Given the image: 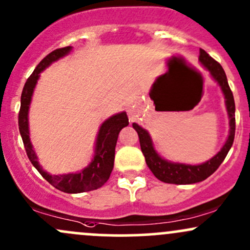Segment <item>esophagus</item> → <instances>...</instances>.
Instances as JSON below:
<instances>
[{
  "label": "esophagus",
  "mask_w": 250,
  "mask_h": 250,
  "mask_svg": "<svg viewBox=\"0 0 250 250\" xmlns=\"http://www.w3.org/2000/svg\"><path fill=\"white\" fill-rule=\"evenodd\" d=\"M128 117H130L131 122H133V120H135V114H133L132 112H128Z\"/></svg>",
  "instance_id": "esophagus-1"
}]
</instances>
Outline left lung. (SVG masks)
Instances as JSON below:
<instances>
[{"mask_svg":"<svg viewBox=\"0 0 250 250\" xmlns=\"http://www.w3.org/2000/svg\"><path fill=\"white\" fill-rule=\"evenodd\" d=\"M199 61L210 71L211 76L221 85L223 94L225 96L228 114H229L230 118V133L224 146L222 147V150L216 156H213L210 161L203 163V165L190 166L184 165V163L168 162V161L163 160L162 157L158 156V154L155 151L154 146H152L151 138H150L147 131L144 130L139 125H137L136 123H133L132 126L137 131V133H138L141 149L144 157H146L147 167L150 168V170L152 171V174L158 180L166 182V184L188 185L200 182L203 180L208 179L222 165V162L227 157L228 152H229L230 147L232 146L233 138H235V101H233L232 92L229 87V83H228L227 75L223 70L221 64L217 61H214L205 50L200 49Z\"/></svg>","mask_w":250,"mask_h":250,"instance_id":"8db88e82","label":"left lung"}]
</instances>
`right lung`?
<instances>
[{
	"label": "right lung",
	"instance_id": "1",
	"mask_svg": "<svg viewBox=\"0 0 250 250\" xmlns=\"http://www.w3.org/2000/svg\"><path fill=\"white\" fill-rule=\"evenodd\" d=\"M71 46L61 47L49 53L34 69L31 76L28 77L23 85L22 94H21V106L19 111V130L22 137L23 146H25L26 154L36 167L37 170L42 174V176L50 182L53 187L65 193H82L88 190H94L104 186V182L109 179L114 165V154L115 146H117L118 135L120 130L128 125V118L125 112L118 113L107 119L101 125L99 130L98 138H96L95 155L87 168L83 169L81 173L76 174H64V175H50L44 171L39 166L37 155L32 147L31 141H29L28 131V108L31 104L32 94H33L34 87L39 79V74L45 68L50 65L52 62H56L63 56L68 55Z\"/></svg>",
	"mask_w": 250,
	"mask_h": 250
}]
</instances>
